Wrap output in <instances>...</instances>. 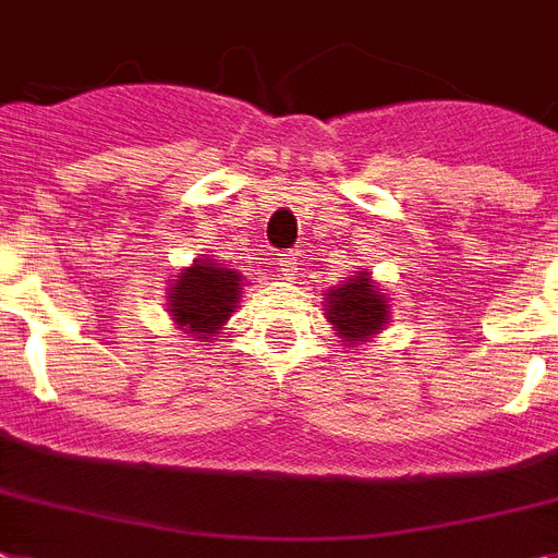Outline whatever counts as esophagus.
Masks as SVG:
<instances>
[{"mask_svg": "<svg viewBox=\"0 0 558 558\" xmlns=\"http://www.w3.org/2000/svg\"><path fill=\"white\" fill-rule=\"evenodd\" d=\"M278 269H280V275H283V278L292 280L294 271H298V260H294V255H283V257H280Z\"/></svg>", "mask_w": 558, "mask_h": 558, "instance_id": "esophagus-1", "label": "esophagus"}]
</instances>
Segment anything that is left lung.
Listing matches in <instances>:
<instances>
[{"instance_id":"1","label":"left lung","mask_w":558,"mask_h":558,"mask_svg":"<svg viewBox=\"0 0 558 558\" xmlns=\"http://www.w3.org/2000/svg\"><path fill=\"white\" fill-rule=\"evenodd\" d=\"M326 320L332 324L335 335L341 338L343 347L369 343L389 326L392 301L387 289L375 283L373 271L361 269L350 278H343L324 298Z\"/></svg>"}]
</instances>
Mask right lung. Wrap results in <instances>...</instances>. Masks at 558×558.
<instances>
[{
  "label": "right lung",
  "instance_id": "add662e5",
  "mask_svg": "<svg viewBox=\"0 0 558 558\" xmlns=\"http://www.w3.org/2000/svg\"><path fill=\"white\" fill-rule=\"evenodd\" d=\"M243 275L220 264L217 257H197L174 275L169 294L171 324L189 338L203 341V347L223 335L226 324L232 318L243 298Z\"/></svg>",
  "mask_w": 558,
  "mask_h": 558
}]
</instances>
